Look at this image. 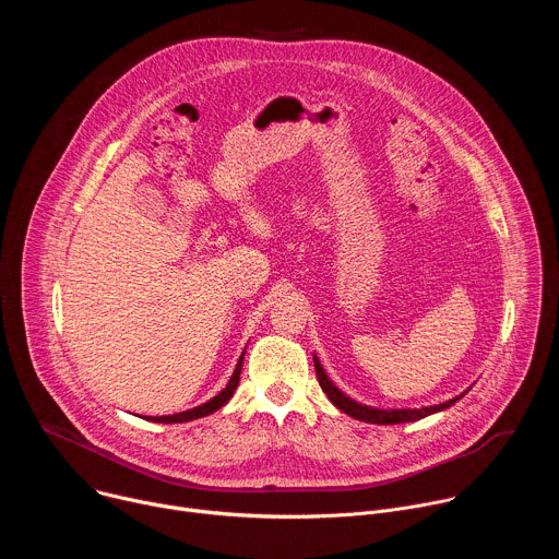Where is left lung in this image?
Segmentation results:
<instances>
[{"label": "left lung", "instance_id": "8db88e82", "mask_svg": "<svg viewBox=\"0 0 559 559\" xmlns=\"http://www.w3.org/2000/svg\"><path fill=\"white\" fill-rule=\"evenodd\" d=\"M313 367H316V376H318V382H321V389L328 393V397L332 401V405L336 409H341L343 414L360 420V423H369V425H403V423H416V420H423L427 416H433V414H440L444 409H449L451 405H455L462 395L468 393L462 391L460 395L451 397V401L447 403H440V405H433V407H420V409H380V407H369V405H362L358 401H354V397H349L345 391H341L334 380L328 376V371L323 369L321 360H318V356L313 354Z\"/></svg>", "mask_w": 559, "mask_h": 559}]
</instances>
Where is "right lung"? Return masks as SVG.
Listing matches in <instances>:
<instances>
[{
	"instance_id": "obj_1",
	"label": "right lung",
	"mask_w": 559,
	"mask_h": 559,
	"mask_svg": "<svg viewBox=\"0 0 559 559\" xmlns=\"http://www.w3.org/2000/svg\"><path fill=\"white\" fill-rule=\"evenodd\" d=\"M248 349V347H246ZM246 349L241 354V358H238L236 367H234V373L229 378V382L225 384V389H221L214 397H210L207 403L194 407V409H188V412H179V414H173V416H147L145 420L150 423H162V425H175V423H190V420H197V418H205L214 412H218L223 405L229 403V397L234 395L236 386H238V380H241V369H243V356H246Z\"/></svg>"
}]
</instances>
